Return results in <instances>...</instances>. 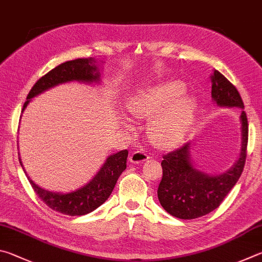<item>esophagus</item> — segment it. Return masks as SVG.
Masks as SVG:
<instances>
[{
	"label": "esophagus",
	"mask_w": 262,
	"mask_h": 262,
	"mask_svg": "<svg viewBox=\"0 0 262 262\" xmlns=\"http://www.w3.org/2000/svg\"><path fill=\"white\" fill-rule=\"evenodd\" d=\"M146 160H148V155L146 154L144 150H135V152H132L130 155V162L132 163H143Z\"/></svg>",
	"instance_id": "obj_1"
}]
</instances>
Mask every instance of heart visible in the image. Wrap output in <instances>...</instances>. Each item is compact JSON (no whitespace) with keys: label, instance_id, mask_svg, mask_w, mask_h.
<instances>
[{"label":"heart","instance_id":"obj_1","mask_svg":"<svg viewBox=\"0 0 262 262\" xmlns=\"http://www.w3.org/2000/svg\"><path fill=\"white\" fill-rule=\"evenodd\" d=\"M181 81H167L139 91L127 102V110L137 119H150L149 138L157 146L173 147L184 139L193 122L195 100L182 94Z\"/></svg>","mask_w":262,"mask_h":262}]
</instances>
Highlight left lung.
<instances>
[{"mask_svg": "<svg viewBox=\"0 0 262 262\" xmlns=\"http://www.w3.org/2000/svg\"><path fill=\"white\" fill-rule=\"evenodd\" d=\"M212 78V99L219 107H237L241 110L242 148L236 163L219 175H208L193 167L191 161V144L163 155L161 162L162 180L158 196L164 210L182 220H192L216 209L236 185L246 161L249 140L244 103L235 86L221 72L214 70Z\"/></svg>", "mask_w": 262, "mask_h": 262, "instance_id": "obj_1", "label": "left lung"}]
</instances>
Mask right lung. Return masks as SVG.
<instances>
[{"label": "right lung", "mask_w": 262, "mask_h": 262, "mask_svg": "<svg viewBox=\"0 0 262 262\" xmlns=\"http://www.w3.org/2000/svg\"><path fill=\"white\" fill-rule=\"evenodd\" d=\"M95 63L96 61L92 57L77 58L73 61L64 62L54 68L52 71L41 77L32 87L26 98L27 100L24 103V107H23V112L30 103L32 98L54 86L75 80L82 82L100 81V71ZM127 154V149H124L119 150L116 154L110 155L98 173L93 177V180L80 189L69 192V193H58V192H50L41 189L40 186L33 183V181L30 180L29 176H26L35 193L49 208L64 215L80 216V215L93 212L109 198L116 185L118 177L126 169ZM19 162L23 167L20 158Z\"/></svg>", "instance_id": "add662e5"}]
</instances>
